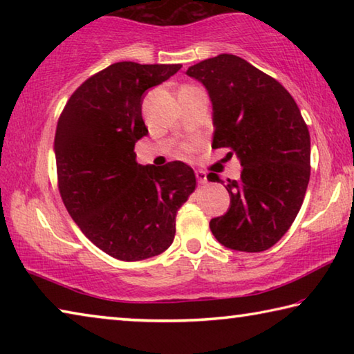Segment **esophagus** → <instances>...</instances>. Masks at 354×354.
<instances>
[{
  "label": "esophagus",
  "mask_w": 354,
  "mask_h": 354,
  "mask_svg": "<svg viewBox=\"0 0 354 354\" xmlns=\"http://www.w3.org/2000/svg\"><path fill=\"white\" fill-rule=\"evenodd\" d=\"M196 179H198L200 184H206L207 183V175L203 170L196 171Z\"/></svg>",
  "instance_id": "34e87169"
}]
</instances>
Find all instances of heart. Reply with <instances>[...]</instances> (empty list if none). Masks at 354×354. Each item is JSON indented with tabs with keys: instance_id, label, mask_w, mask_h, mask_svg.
<instances>
[{
	"instance_id": "b5f03b06",
	"label": "heart",
	"mask_w": 354,
	"mask_h": 354,
	"mask_svg": "<svg viewBox=\"0 0 354 354\" xmlns=\"http://www.w3.org/2000/svg\"><path fill=\"white\" fill-rule=\"evenodd\" d=\"M185 151H189V148H185Z\"/></svg>"
}]
</instances>
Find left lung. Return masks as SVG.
<instances>
[{"mask_svg": "<svg viewBox=\"0 0 354 354\" xmlns=\"http://www.w3.org/2000/svg\"><path fill=\"white\" fill-rule=\"evenodd\" d=\"M212 103V148H231L241 179H227L230 209L209 223L226 248L259 253L295 220L310 176V137L292 95L245 59L218 55L185 71ZM232 154V153H230ZM209 181L220 179L209 173Z\"/></svg>", "mask_w": 354, "mask_h": 354, "instance_id": "left-lung-1", "label": "left lung"}]
</instances>
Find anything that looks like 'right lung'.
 <instances>
[{
	"label": "right lung",
	"instance_id": "add662e5",
	"mask_svg": "<svg viewBox=\"0 0 354 354\" xmlns=\"http://www.w3.org/2000/svg\"><path fill=\"white\" fill-rule=\"evenodd\" d=\"M183 65L117 62L82 82L55 136L59 192L88 241L120 261H143L170 247L176 212L195 190L192 167L136 162L148 134L143 95Z\"/></svg>",
	"mask_w": 354,
	"mask_h": 354
}]
</instances>
